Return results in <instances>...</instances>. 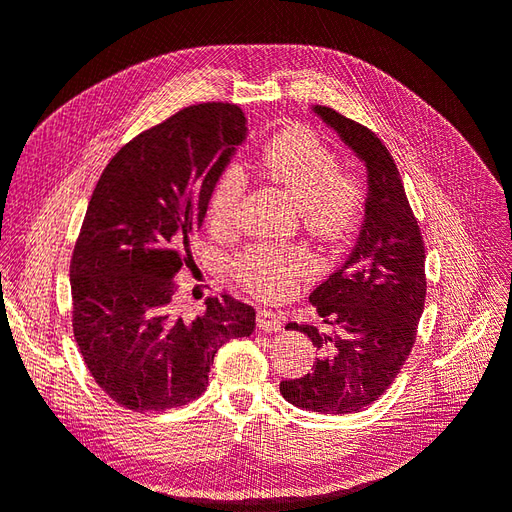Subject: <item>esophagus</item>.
Here are the masks:
<instances>
[{
	"label": "esophagus",
	"mask_w": 512,
	"mask_h": 512,
	"mask_svg": "<svg viewBox=\"0 0 512 512\" xmlns=\"http://www.w3.org/2000/svg\"><path fill=\"white\" fill-rule=\"evenodd\" d=\"M256 324H258L260 331L277 333V331L282 329V316L277 314V312H271V309H258Z\"/></svg>",
	"instance_id": "esophagus-1"
}]
</instances>
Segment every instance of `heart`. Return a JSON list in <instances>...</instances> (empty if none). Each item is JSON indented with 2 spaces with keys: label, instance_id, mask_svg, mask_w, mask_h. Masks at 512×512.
<instances>
[{
  "label": "heart",
  "instance_id": "obj_1",
  "mask_svg": "<svg viewBox=\"0 0 512 512\" xmlns=\"http://www.w3.org/2000/svg\"><path fill=\"white\" fill-rule=\"evenodd\" d=\"M262 173L277 181L299 203L307 230L322 239H339L359 222L365 192L354 175L339 170L337 153L307 126L277 132L260 153ZM245 173L239 164H226L209 196V218L228 226L237 218L245 192ZM312 271V256L303 247L250 245L235 260L239 280L260 297H280L299 277Z\"/></svg>",
  "mask_w": 512,
  "mask_h": 512
}]
</instances>
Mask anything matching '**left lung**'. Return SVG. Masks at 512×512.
Listing matches in <instances>:
<instances>
[{
  "label": "left lung",
  "instance_id": "1",
  "mask_svg": "<svg viewBox=\"0 0 512 512\" xmlns=\"http://www.w3.org/2000/svg\"><path fill=\"white\" fill-rule=\"evenodd\" d=\"M314 113L337 132L367 168L365 220L354 250L309 301L329 327L290 322L320 350L312 374L282 380L292 406L320 414H352L389 389L416 339L425 307V245L395 160L369 128L329 106Z\"/></svg>",
  "mask_w": 512,
  "mask_h": 512
}]
</instances>
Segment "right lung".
Wrapping results in <instances>:
<instances>
[{
	"instance_id": "right-lung-1",
	"label": "right lung",
	"mask_w": 512,
	"mask_h": 512,
	"mask_svg": "<svg viewBox=\"0 0 512 512\" xmlns=\"http://www.w3.org/2000/svg\"><path fill=\"white\" fill-rule=\"evenodd\" d=\"M245 132L237 104L183 108L123 145L91 194L70 262L72 329L89 374L123 408L190 404L215 352L254 333V307L230 294L194 320L173 307L175 275Z\"/></svg>"
}]
</instances>
